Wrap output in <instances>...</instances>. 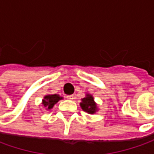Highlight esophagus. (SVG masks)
<instances>
[{
	"instance_id": "1",
	"label": "esophagus",
	"mask_w": 154,
	"mask_h": 154,
	"mask_svg": "<svg viewBox=\"0 0 154 154\" xmlns=\"http://www.w3.org/2000/svg\"><path fill=\"white\" fill-rule=\"evenodd\" d=\"M66 98L68 99V100H73V99H74V96H73V95H67Z\"/></svg>"
}]
</instances>
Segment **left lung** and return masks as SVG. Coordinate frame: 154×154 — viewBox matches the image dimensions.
I'll use <instances>...</instances> for the list:
<instances>
[{"instance_id": "obj_1", "label": "left lung", "mask_w": 154, "mask_h": 154, "mask_svg": "<svg viewBox=\"0 0 154 154\" xmlns=\"http://www.w3.org/2000/svg\"><path fill=\"white\" fill-rule=\"evenodd\" d=\"M80 106L82 111L88 114H94L99 110L98 106L94 101L93 95L90 94H86V96L81 99Z\"/></svg>"}]
</instances>
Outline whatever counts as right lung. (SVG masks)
Instances as JSON below:
<instances>
[{"mask_svg":"<svg viewBox=\"0 0 154 154\" xmlns=\"http://www.w3.org/2000/svg\"><path fill=\"white\" fill-rule=\"evenodd\" d=\"M60 100H63V97H61L60 94H47L42 100V105L46 110H51L54 107V106L58 103V101Z\"/></svg>","mask_w":154,"mask_h":154,"instance_id":"1","label":"right lung"}]
</instances>
